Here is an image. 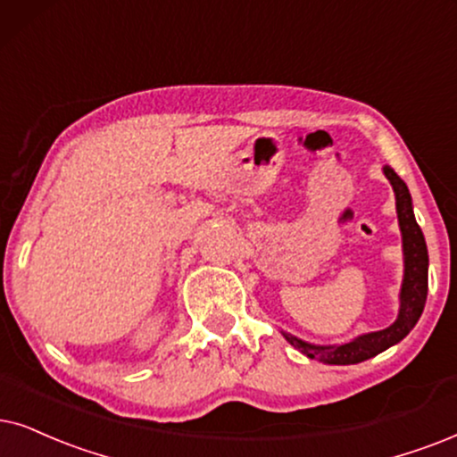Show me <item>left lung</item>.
<instances>
[{
    "label": "left lung",
    "mask_w": 457,
    "mask_h": 457,
    "mask_svg": "<svg viewBox=\"0 0 457 457\" xmlns=\"http://www.w3.org/2000/svg\"><path fill=\"white\" fill-rule=\"evenodd\" d=\"M384 175L390 181L396 195V215L403 234V259H405V274H403L401 287V308H398L396 320L388 328L358 335L352 342L337 345H316L295 337L291 333H282L293 348L314 361L325 365H356L367 358L378 356L379 352L388 350L390 345L407 337L409 331L420 320L421 312L428 295V248H426L424 234H421L418 221L413 215L411 194L401 177L390 166H384Z\"/></svg>",
    "instance_id": "left-lung-1"
}]
</instances>
